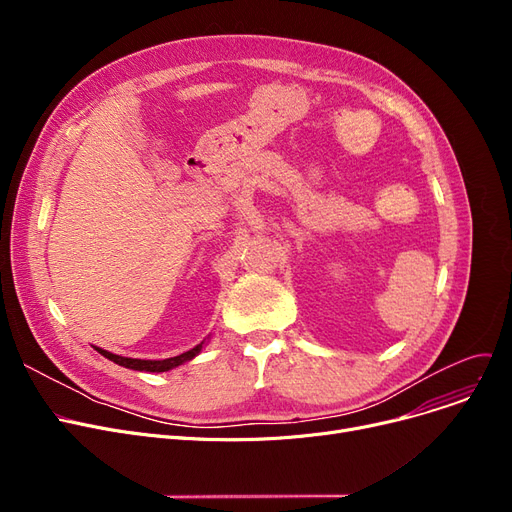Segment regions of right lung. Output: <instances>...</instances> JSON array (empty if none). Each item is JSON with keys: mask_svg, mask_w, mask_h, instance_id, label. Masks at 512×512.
<instances>
[{"mask_svg": "<svg viewBox=\"0 0 512 512\" xmlns=\"http://www.w3.org/2000/svg\"><path fill=\"white\" fill-rule=\"evenodd\" d=\"M205 342H207V340H203L201 344H197L195 348H191V351H186V353H182V355H178V357L161 359V361H155V359H132V357H120V355H114V353H110V351H103V348H99V346H95V351H97L99 355H103L105 359H110V361H114L116 365H122V367H126V369H134V371H149V373H161V371H170V369H174V367H178V365H182V363H186V361L195 359V357L203 351Z\"/></svg>", "mask_w": 512, "mask_h": 512, "instance_id": "1", "label": "right lung"}]
</instances>
